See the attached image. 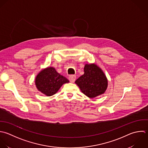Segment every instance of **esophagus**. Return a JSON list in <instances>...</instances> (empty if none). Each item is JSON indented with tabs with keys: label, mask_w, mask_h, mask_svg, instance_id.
<instances>
[{
	"label": "esophagus",
	"mask_w": 148,
	"mask_h": 148,
	"mask_svg": "<svg viewBox=\"0 0 148 148\" xmlns=\"http://www.w3.org/2000/svg\"><path fill=\"white\" fill-rule=\"evenodd\" d=\"M76 79V76L74 75H71L69 77V79L70 82H74Z\"/></svg>",
	"instance_id": "obj_1"
}]
</instances>
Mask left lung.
<instances>
[{
	"mask_svg": "<svg viewBox=\"0 0 148 148\" xmlns=\"http://www.w3.org/2000/svg\"><path fill=\"white\" fill-rule=\"evenodd\" d=\"M75 82L82 92L89 98H94L103 94L108 86V81L105 74L95 64H86L84 67V74L79 77Z\"/></svg>",
	"mask_w": 148,
	"mask_h": 148,
	"instance_id": "left-lung-1",
	"label": "left lung"
}]
</instances>
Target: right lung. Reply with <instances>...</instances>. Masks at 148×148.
<instances>
[{
    "label": "right lung",
    "instance_id": "right-lung-1",
    "mask_svg": "<svg viewBox=\"0 0 148 148\" xmlns=\"http://www.w3.org/2000/svg\"><path fill=\"white\" fill-rule=\"evenodd\" d=\"M69 82L53 67H48L42 70L37 75L35 81L37 89L48 96L55 94L63 84Z\"/></svg>",
    "mask_w": 148,
    "mask_h": 148
}]
</instances>
